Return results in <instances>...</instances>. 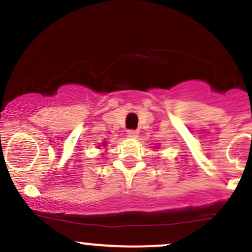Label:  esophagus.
Returning a JSON list of instances; mask_svg holds the SVG:
<instances>
[{"mask_svg": "<svg viewBox=\"0 0 252 252\" xmlns=\"http://www.w3.org/2000/svg\"><path fill=\"white\" fill-rule=\"evenodd\" d=\"M128 137H130V138H137L138 137V131H137V130H128Z\"/></svg>", "mask_w": 252, "mask_h": 252, "instance_id": "obj_1", "label": "esophagus"}]
</instances>
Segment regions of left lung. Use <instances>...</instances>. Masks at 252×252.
Segmentation results:
<instances>
[{
	"instance_id": "8db88e82",
	"label": "left lung",
	"mask_w": 252,
	"mask_h": 252,
	"mask_svg": "<svg viewBox=\"0 0 252 252\" xmlns=\"http://www.w3.org/2000/svg\"><path fill=\"white\" fill-rule=\"evenodd\" d=\"M156 148H158V147H156Z\"/></svg>"
}]
</instances>
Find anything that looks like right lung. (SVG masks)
<instances>
[{
	"instance_id": "add662e5",
	"label": "right lung",
	"mask_w": 252,
	"mask_h": 252,
	"mask_svg": "<svg viewBox=\"0 0 252 252\" xmlns=\"http://www.w3.org/2000/svg\"><path fill=\"white\" fill-rule=\"evenodd\" d=\"M102 146H103V147H105V146H106V142H103V143H102Z\"/></svg>"
}]
</instances>
